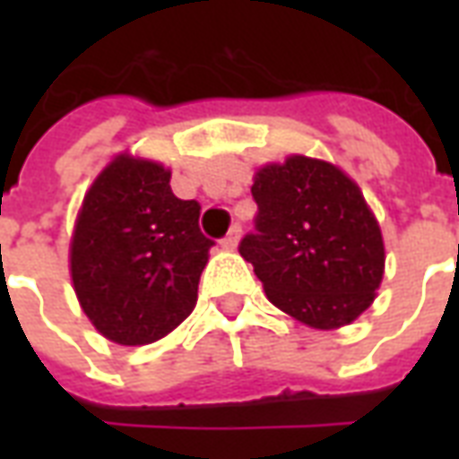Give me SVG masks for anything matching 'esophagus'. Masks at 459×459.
Segmentation results:
<instances>
[{
	"label": "esophagus",
	"instance_id": "obj_1",
	"mask_svg": "<svg viewBox=\"0 0 459 459\" xmlns=\"http://www.w3.org/2000/svg\"><path fill=\"white\" fill-rule=\"evenodd\" d=\"M238 243H240V226H233V229L229 230V236L221 240V246H223L226 250H236L238 248Z\"/></svg>",
	"mask_w": 459,
	"mask_h": 459
}]
</instances>
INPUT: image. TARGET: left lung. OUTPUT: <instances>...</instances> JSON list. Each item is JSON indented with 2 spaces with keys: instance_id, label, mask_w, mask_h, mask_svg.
Segmentation results:
<instances>
[{
  "instance_id": "1",
  "label": "left lung",
  "mask_w": 459,
  "mask_h": 459,
  "mask_svg": "<svg viewBox=\"0 0 459 459\" xmlns=\"http://www.w3.org/2000/svg\"><path fill=\"white\" fill-rule=\"evenodd\" d=\"M258 233L240 255L268 299L312 329H342L374 305L385 246L374 211L342 167L290 154L253 174Z\"/></svg>"
}]
</instances>
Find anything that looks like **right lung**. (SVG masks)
Masks as SVG:
<instances>
[{
    "label": "right lung",
    "mask_w": 459,
    "mask_h": 459,
    "mask_svg": "<svg viewBox=\"0 0 459 459\" xmlns=\"http://www.w3.org/2000/svg\"><path fill=\"white\" fill-rule=\"evenodd\" d=\"M169 179L161 161L120 152L78 209L68 250L75 298L115 344H152L196 307L213 240L199 230V204L177 199Z\"/></svg>",
    "instance_id": "add662e5"
}]
</instances>
